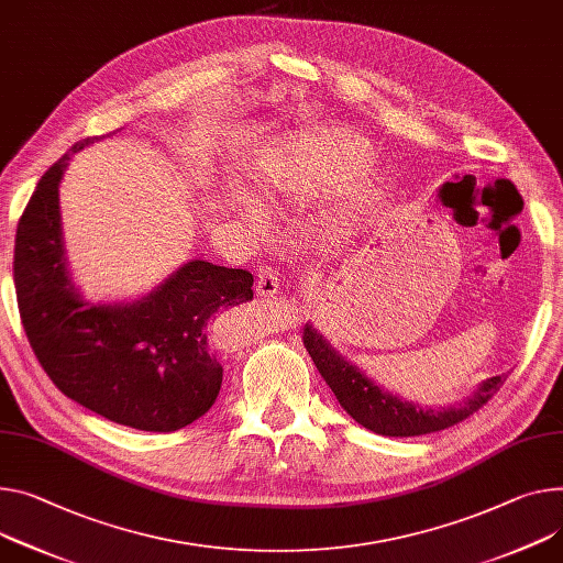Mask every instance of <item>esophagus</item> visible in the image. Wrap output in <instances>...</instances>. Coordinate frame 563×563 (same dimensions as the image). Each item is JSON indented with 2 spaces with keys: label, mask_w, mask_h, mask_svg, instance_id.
<instances>
[{
  "label": "esophagus",
  "mask_w": 563,
  "mask_h": 563,
  "mask_svg": "<svg viewBox=\"0 0 563 563\" xmlns=\"http://www.w3.org/2000/svg\"><path fill=\"white\" fill-rule=\"evenodd\" d=\"M279 290V277L271 266H262L256 275V295L258 297H275Z\"/></svg>",
  "instance_id": "1"
}]
</instances>
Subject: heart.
Masks as SVG:
<instances>
[{"instance_id":"b5f03b06","label":"heart","mask_w":563,"mask_h":563,"mask_svg":"<svg viewBox=\"0 0 563 563\" xmlns=\"http://www.w3.org/2000/svg\"><path fill=\"white\" fill-rule=\"evenodd\" d=\"M369 142L354 131H331L286 148L271 166L262 196L279 205H313L342 191L352 211L367 209L376 189L365 178Z\"/></svg>"}]
</instances>
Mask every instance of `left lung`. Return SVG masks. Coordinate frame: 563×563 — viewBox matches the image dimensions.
I'll list each match as a JSON object with an SVG mask.
<instances>
[{"label":"left lung","instance_id":"1","mask_svg":"<svg viewBox=\"0 0 563 563\" xmlns=\"http://www.w3.org/2000/svg\"><path fill=\"white\" fill-rule=\"evenodd\" d=\"M301 340H305V347L311 354L318 372L331 387V393L335 395L340 406L347 410V415H352L367 430L387 438H415L451 428L471 417L473 412H478L500 390V385L507 378L505 374H500L483 380L478 390L457 406L440 410L428 406L423 408L378 387L356 365H352L340 352H335L331 342L313 324L305 327Z\"/></svg>","mask_w":563,"mask_h":563}]
</instances>
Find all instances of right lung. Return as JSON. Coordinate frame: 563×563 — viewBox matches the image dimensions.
<instances>
[{"instance_id": "right-lung-1", "label": "right lung", "mask_w": 563, "mask_h": 563, "mask_svg": "<svg viewBox=\"0 0 563 563\" xmlns=\"http://www.w3.org/2000/svg\"><path fill=\"white\" fill-rule=\"evenodd\" d=\"M101 137L76 142L40 178L22 213L13 256L20 318L65 397L114 423L170 432L219 397L223 367L207 322L250 301L254 279L194 258L131 305L82 299L67 271L58 187L69 157Z\"/></svg>"}]
</instances>
